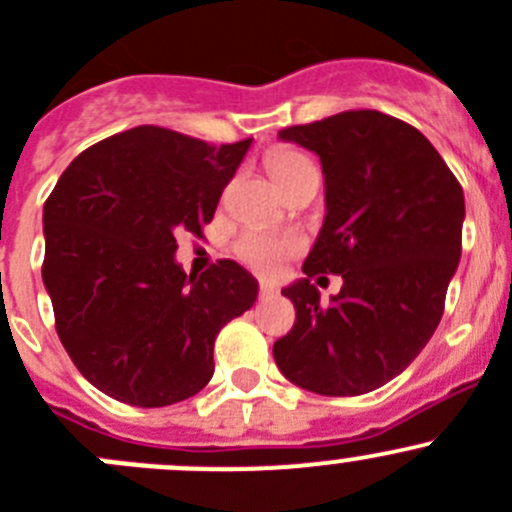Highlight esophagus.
<instances>
[{"mask_svg":"<svg viewBox=\"0 0 512 512\" xmlns=\"http://www.w3.org/2000/svg\"><path fill=\"white\" fill-rule=\"evenodd\" d=\"M276 293L278 291L271 286V283H258V296H261V298H273Z\"/></svg>","mask_w":512,"mask_h":512,"instance_id":"obj_1","label":"esophagus"}]
</instances>
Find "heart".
I'll return each mask as SVG.
<instances>
[{
    "instance_id": "obj_1",
    "label": "heart",
    "mask_w": 512,
    "mask_h": 512,
    "mask_svg": "<svg viewBox=\"0 0 512 512\" xmlns=\"http://www.w3.org/2000/svg\"><path fill=\"white\" fill-rule=\"evenodd\" d=\"M268 171H271L273 181L281 186L283 191L298 181L301 176L313 174L316 166L293 149H273L266 159ZM303 239L298 234H286V231H273L266 226H249L241 231L234 241V256L239 258L244 266L251 271L261 273V276H273L281 271L283 263L291 256L301 254Z\"/></svg>"
}]
</instances>
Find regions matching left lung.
Instances as JSON below:
<instances>
[{
	"label": "left lung",
	"mask_w": 512,
	"mask_h": 512,
	"mask_svg": "<svg viewBox=\"0 0 512 512\" xmlns=\"http://www.w3.org/2000/svg\"><path fill=\"white\" fill-rule=\"evenodd\" d=\"M278 136L321 156L326 219L301 278L296 323L273 343L283 376L318 396H361L411 366L438 328L463 249V186L406 121L358 109ZM338 272L323 304L311 277Z\"/></svg>",
	"instance_id": "8db88e82"
}]
</instances>
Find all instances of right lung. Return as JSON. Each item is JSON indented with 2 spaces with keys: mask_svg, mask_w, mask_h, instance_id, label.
Masks as SVG:
<instances>
[{
  "mask_svg": "<svg viewBox=\"0 0 512 512\" xmlns=\"http://www.w3.org/2000/svg\"><path fill=\"white\" fill-rule=\"evenodd\" d=\"M249 146L136 126L82 151L44 201L54 326L106 396L161 408L214 376L216 336L254 306L258 283L231 258L186 276L176 234L204 236Z\"/></svg>",
  "mask_w": 512,
  "mask_h": 512,
  "instance_id": "1",
  "label": "right lung"
}]
</instances>
